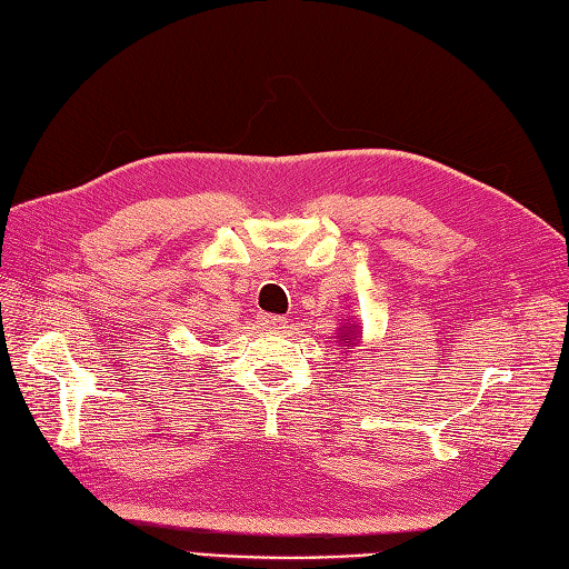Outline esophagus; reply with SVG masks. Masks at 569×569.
<instances>
[{
	"mask_svg": "<svg viewBox=\"0 0 569 569\" xmlns=\"http://www.w3.org/2000/svg\"><path fill=\"white\" fill-rule=\"evenodd\" d=\"M284 323H287V319L277 317V315H262L260 317V327L268 329V331H280V329H284Z\"/></svg>",
	"mask_w": 569,
	"mask_h": 569,
	"instance_id": "1",
	"label": "esophagus"
}]
</instances>
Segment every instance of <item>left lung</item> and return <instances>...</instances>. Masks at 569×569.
<instances>
[{
  "instance_id": "left-lung-1",
  "label": "left lung",
  "mask_w": 569,
  "mask_h": 569,
  "mask_svg": "<svg viewBox=\"0 0 569 569\" xmlns=\"http://www.w3.org/2000/svg\"><path fill=\"white\" fill-rule=\"evenodd\" d=\"M339 343H343V346L361 343V329H358L356 321L353 323L349 319L343 321V327L339 329Z\"/></svg>"
}]
</instances>
